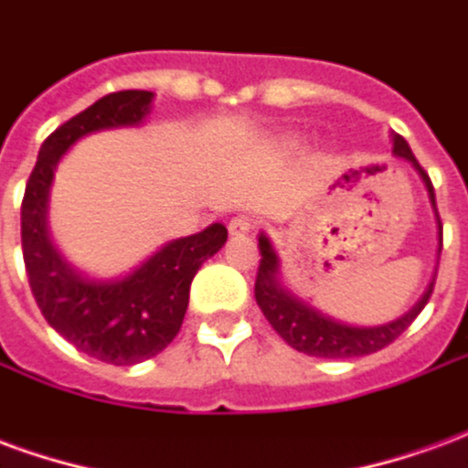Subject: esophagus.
I'll use <instances>...</instances> for the list:
<instances>
[{
    "instance_id": "34e87169",
    "label": "esophagus",
    "mask_w": 468,
    "mask_h": 468,
    "mask_svg": "<svg viewBox=\"0 0 468 468\" xmlns=\"http://www.w3.org/2000/svg\"><path fill=\"white\" fill-rule=\"evenodd\" d=\"M253 228H255V220L253 218H248V215H238V218H233L230 225H228L230 235H248Z\"/></svg>"
}]
</instances>
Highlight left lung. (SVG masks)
<instances>
[{"label":"left lung","instance_id":"obj_1","mask_svg":"<svg viewBox=\"0 0 468 468\" xmlns=\"http://www.w3.org/2000/svg\"><path fill=\"white\" fill-rule=\"evenodd\" d=\"M393 153L403 157V160H409L419 170L423 183H426V190H429V197H431L433 210H436V195H433L431 180H429V175L423 173V167L413 157L411 147L401 134H393ZM436 223H439V238H441V218H439V213H436ZM258 248H261V265H258V275H255V301H258L261 311L268 318V324L273 325L275 334L281 335L285 344L293 346L295 351L315 356V358H358V356L381 351L388 344H393L413 324V318L421 314L423 305L429 303V298L433 293L436 275H433L429 288L419 298V303L413 305L409 314L391 321V324H338V321L328 318L321 311H315L314 305L303 303L301 298H295L291 291H285L281 285V281H278V265L281 263H278V255H275L273 245L265 235L258 238Z\"/></svg>","mask_w":468,"mask_h":468}]
</instances>
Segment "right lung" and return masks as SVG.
Masks as SVG:
<instances>
[{
    "label": "right lung",
    "instance_id": "add662e5",
    "mask_svg": "<svg viewBox=\"0 0 468 468\" xmlns=\"http://www.w3.org/2000/svg\"><path fill=\"white\" fill-rule=\"evenodd\" d=\"M150 102L153 92L122 90L59 124L39 147L22 200V255L39 311L77 351L112 366L147 361L173 344L195 273L228 240V228L213 223L203 233L170 240L117 281H90L49 240L47 200L59 157L85 134L140 124Z\"/></svg>",
    "mask_w": 468,
    "mask_h": 468
}]
</instances>
